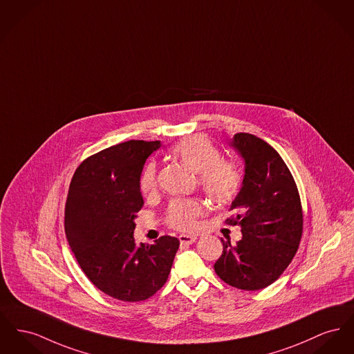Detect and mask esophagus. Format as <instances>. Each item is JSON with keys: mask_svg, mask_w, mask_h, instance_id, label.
Segmentation results:
<instances>
[{"mask_svg": "<svg viewBox=\"0 0 354 354\" xmlns=\"http://www.w3.org/2000/svg\"><path fill=\"white\" fill-rule=\"evenodd\" d=\"M179 241H180L182 246H189V245H192L196 241V236L195 235L182 234V235H179Z\"/></svg>", "mask_w": 354, "mask_h": 354, "instance_id": "1", "label": "esophagus"}]
</instances>
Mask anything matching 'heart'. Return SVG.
I'll return each mask as SVG.
<instances>
[{
  "label": "heart",
  "instance_id": "obj_1",
  "mask_svg": "<svg viewBox=\"0 0 354 354\" xmlns=\"http://www.w3.org/2000/svg\"><path fill=\"white\" fill-rule=\"evenodd\" d=\"M171 155L188 168L199 172V185L208 198L218 205H227L236 198L242 187V172L238 165L222 159L221 152L203 136H191L171 148ZM140 191L151 196L158 188L155 163H148L139 180ZM207 206L198 199H176L167 209V222L171 227L183 231L196 229L198 218L205 215Z\"/></svg>",
  "mask_w": 354,
  "mask_h": 354
}]
</instances>
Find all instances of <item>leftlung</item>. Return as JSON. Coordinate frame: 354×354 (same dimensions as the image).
Returning a JSON list of instances; mask_svg holds the SVG:
<instances>
[{"label": "left lung", "instance_id": "1", "mask_svg": "<svg viewBox=\"0 0 354 354\" xmlns=\"http://www.w3.org/2000/svg\"><path fill=\"white\" fill-rule=\"evenodd\" d=\"M231 147L245 162V175L230 207L238 214L227 221L242 227V239L236 245L222 239L214 269L230 286L259 290L290 265L302 236V206L290 169L270 145L241 132Z\"/></svg>", "mask_w": 354, "mask_h": 354}]
</instances>
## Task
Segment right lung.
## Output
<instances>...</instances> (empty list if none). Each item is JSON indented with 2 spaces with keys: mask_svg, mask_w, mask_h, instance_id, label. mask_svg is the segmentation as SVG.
Listing matches in <instances>:
<instances>
[{
  "mask_svg": "<svg viewBox=\"0 0 354 354\" xmlns=\"http://www.w3.org/2000/svg\"><path fill=\"white\" fill-rule=\"evenodd\" d=\"M160 142L129 140L86 158L77 167L65 203V234L82 270L106 295L138 302L166 283L179 239L165 235L153 245L133 238L143 207L140 175Z\"/></svg>",
  "mask_w": 354,
  "mask_h": 354,
  "instance_id": "add662e5",
  "label": "right lung"
}]
</instances>
